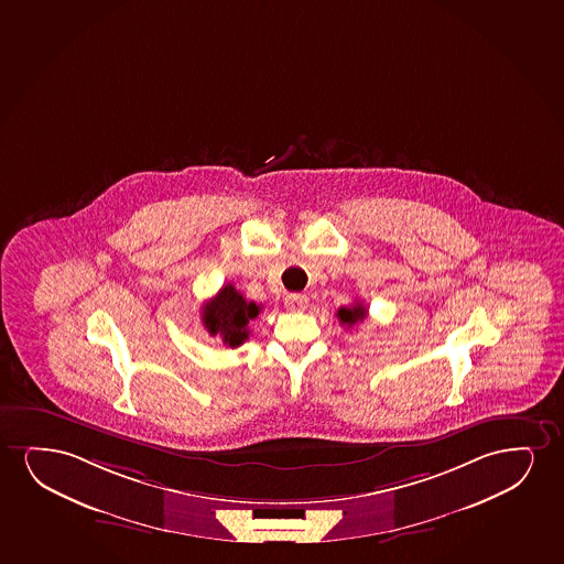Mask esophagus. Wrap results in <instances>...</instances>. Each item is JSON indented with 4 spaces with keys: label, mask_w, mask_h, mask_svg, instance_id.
Instances as JSON below:
<instances>
[{
    "label": "esophagus",
    "mask_w": 564,
    "mask_h": 564,
    "mask_svg": "<svg viewBox=\"0 0 564 564\" xmlns=\"http://www.w3.org/2000/svg\"><path fill=\"white\" fill-rule=\"evenodd\" d=\"M285 306L289 310H294V312H302V310H306L307 307V296L306 294H286L285 296Z\"/></svg>",
    "instance_id": "1"
}]
</instances>
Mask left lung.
Wrapping results in <instances>:
<instances>
[{"instance_id": "obj_1", "label": "left lung", "mask_w": 564, "mask_h": 564, "mask_svg": "<svg viewBox=\"0 0 564 564\" xmlns=\"http://www.w3.org/2000/svg\"><path fill=\"white\" fill-rule=\"evenodd\" d=\"M337 317L344 327H354L356 323L364 322L367 317V307L361 302H354L351 306H343L337 312Z\"/></svg>"}]
</instances>
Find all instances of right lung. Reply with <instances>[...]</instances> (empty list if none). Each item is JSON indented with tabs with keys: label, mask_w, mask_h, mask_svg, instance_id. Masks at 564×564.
I'll list each match as a JSON object with an SVG mask.
<instances>
[{
	"label": "right lung",
	"mask_w": 564,
	"mask_h": 564,
	"mask_svg": "<svg viewBox=\"0 0 564 564\" xmlns=\"http://www.w3.org/2000/svg\"><path fill=\"white\" fill-rule=\"evenodd\" d=\"M260 306L245 301L234 285L221 286L220 293L203 306V325L210 337H220L227 348H237L249 338V323L258 317Z\"/></svg>",
	"instance_id": "right-lung-1"
}]
</instances>
